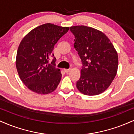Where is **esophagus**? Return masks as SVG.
<instances>
[{
  "mask_svg": "<svg viewBox=\"0 0 134 134\" xmlns=\"http://www.w3.org/2000/svg\"><path fill=\"white\" fill-rule=\"evenodd\" d=\"M64 72H65L66 74H67L70 71V69H64Z\"/></svg>",
  "mask_w": 134,
  "mask_h": 134,
  "instance_id": "34e87169",
  "label": "esophagus"
}]
</instances>
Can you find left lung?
Returning <instances> with one entry per match:
<instances>
[{
    "label": "left lung",
    "mask_w": 134,
    "mask_h": 134,
    "mask_svg": "<svg viewBox=\"0 0 134 134\" xmlns=\"http://www.w3.org/2000/svg\"><path fill=\"white\" fill-rule=\"evenodd\" d=\"M70 30L83 64L77 88L88 96L103 93L117 73L118 57L114 46L103 32L93 27L75 26Z\"/></svg>",
    "instance_id": "8db88e82"
}]
</instances>
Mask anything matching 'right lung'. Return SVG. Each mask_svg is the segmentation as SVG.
<instances>
[{"label":"right lung","instance_id":"obj_1","mask_svg":"<svg viewBox=\"0 0 134 134\" xmlns=\"http://www.w3.org/2000/svg\"><path fill=\"white\" fill-rule=\"evenodd\" d=\"M69 27L46 23L35 27L23 38L17 52L16 65L22 82L29 90L47 94L56 90L62 77L54 67L56 58L52 51ZM50 58L52 64H48Z\"/></svg>","mask_w":134,"mask_h":134}]
</instances>
